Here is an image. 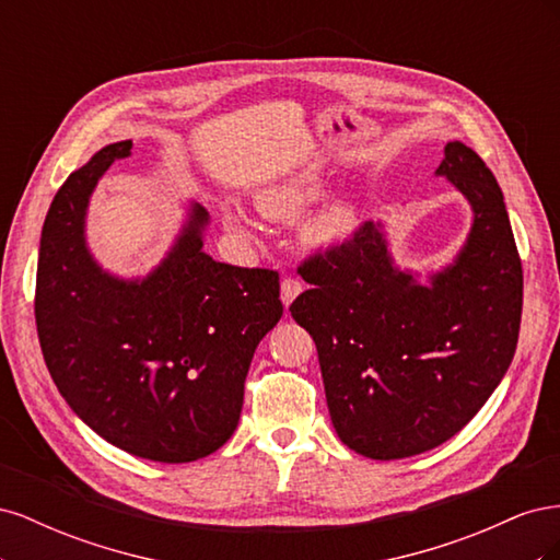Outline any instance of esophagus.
Here are the masks:
<instances>
[{"instance_id":"34e87169","label":"esophagus","mask_w":560,"mask_h":560,"mask_svg":"<svg viewBox=\"0 0 560 560\" xmlns=\"http://www.w3.org/2000/svg\"><path fill=\"white\" fill-rule=\"evenodd\" d=\"M303 292V282L296 278H284L280 284V299L284 306H290V303Z\"/></svg>"}]
</instances>
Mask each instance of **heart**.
Returning a JSON list of instances; mask_svg holds the SVG:
<instances>
[{
  "mask_svg": "<svg viewBox=\"0 0 560 560\" xmlns=\"http://www.w3.org/2000/svg\"><path fill=\"white\" fill-rule=\"evenodd\" d=\"M319 194H322L319 177H317V173L308 171V173H301L296 177H290V179H284L276 186H270V189H266L261 194V208L270 217L292 219V217H299L301 212H306L319 198ZM226 222L231 229L241 231V233L249 231V222L241 208H229ZM350 222H352L350 210L343 206H334L317 217V222L313 224V231L322 241H336L350 229Z\"/></svg>",
  "mask_w": 560,
  "mask_h": 560,
  "instance_id": "heart-1",
  "label": "heart"
}]
</instances>
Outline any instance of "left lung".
<instances>
[{
	"mask_svg": "<svg viewBox=\"0 0 560 560\" xmlns=\"http://www.w3.org/2000/svg\"><path fill=\"white\" fill-rule=\"evenodd\" d=\"M436 175L469 200L474 222L430 284L393 264L381 222L299 268L311 290L290 311L315 341L334 430L371 460L460 432L516 352L523 270L500 186L463 142L446 144Z\"/></svg>",
	"mask_w": 560,
	"mask_h": 560,
	"instance_id": "1",
	"label": "left lung"
}]
</instances>
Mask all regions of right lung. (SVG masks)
<instances>
[{
  "label": "right lung",
  "instance_id": "obj_1",
  "mask_svg": "<svg viewBox=\"0 0 560 560\" xmlns=\"http://www.w3.org/2000/svg\"><path fill=\"white\" fill-rule=\"evenodd\" d=\"M132 142L74 171L42 229L35 317L48 374L70 409L116 448L191 463L238 428L245 378L282 317L280 278L202 252L208 212L194 202L167 257L142 280L100 268L86 247L97 179Z\"/></svg>",
  "mask_w": 560,
  "mask_h": 560
}]
</instances>
